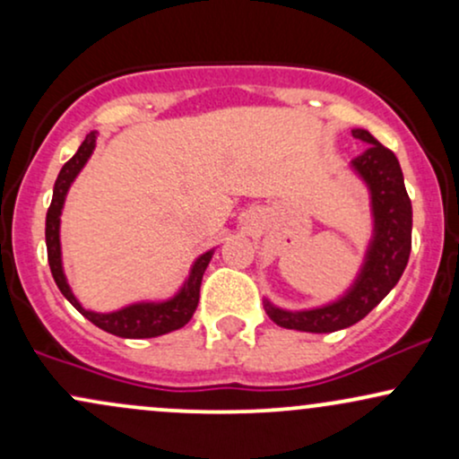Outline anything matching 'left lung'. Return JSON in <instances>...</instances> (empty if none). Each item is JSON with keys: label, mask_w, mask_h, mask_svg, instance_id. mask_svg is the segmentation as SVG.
Wrapping results in <instances>:
<instances>
[{"label": "left lung", "mask_w": 459, "mask_h": 459, "mask_svg": "<svg viewBox=\"0 0 459 459\" xmlns=\"http://www.w3.org/2000/svg\"><path fill=\"white\" fill-rule=\"evenodd\" d=\"M351 135L368 144V149L354 160L358 175L371 189L376 215V237L368 247L365 267L351 291L324 308L289 313L265 302L267 315L281 328L317 334L350 328L388 296L408 265L412 247V203L405 192L402 166L394 152L380 144L368 131L354 129Z\"/></svg>", "instance_id": "1"}]
</instances>
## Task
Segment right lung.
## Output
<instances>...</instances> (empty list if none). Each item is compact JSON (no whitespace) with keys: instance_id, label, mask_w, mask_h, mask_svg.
<instances>
[{"instance_id":"add662e5","label":"right lung","mask_w":459,"mask_h":459,"mask_svg":"<svg viewBox=\"0 0 459 459\" xmlns=\"http://www.w3.org/2000/svg\"><path fill=\"white\" fill-rule=\"evenodd\" d=\"M94 142H97V135L88 134L75 155L62 166L60 175L56 178L54 198H51L49 209H47V222H45L47 259H49L51 276H54V281L57 284V289L62 291V296H65L68 302H71L73 307L83 315V317L92 321L97 328L109 332V334L123 336V339H151V336H160V334H166V332L183 328V325L192 319L194 310L198 307L200 282H203V273L207 270L209 261H212L213 250L204 252V255L194 263L192 273H189L187 284L181 289V293L161 304H134V307L116 310V313L101 315V313H92V310L83 308L75 299V296L71 293V289H68L65 272H62V259H60V213H62V204H65L68 187H71L73 178L77 177V172L83 168V163L88 161V157H91Z\"/></svg>"}]
</instances>
